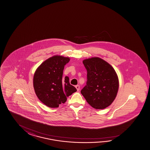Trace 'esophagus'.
Listing matches in <instances>:
<instances>
[{
	"label": "esophagus",
	"mask_w": 150,
	"mask_h": 150,
	"mask_svg": "<svg viewBox=\"0 0 150 150\" xmlns=\"http://www.w3.org/2000/svg\"><path fill=\"white\" fill-rule=\"evenodd\" d=\"M75 88H76L77 90V91H79V88H80V87H79V85H76V86H75Z\"/></svg>",
	"instance_id": "obj_1"
}]
</instances>
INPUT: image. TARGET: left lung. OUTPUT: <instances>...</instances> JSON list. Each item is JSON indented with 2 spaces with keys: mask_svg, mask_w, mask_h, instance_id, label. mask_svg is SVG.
Here are the masks:
<instances>
[{
  "mask_svg": "<svg viewBox=\"0 0 150 150\" xmlns=\"http://www.w3.org/2000/svg\"><path fill=\"white\" fill-rule=\"evenodd\" d=\"M87 71L86 84L81 92L88 103L103 109L112 103L119 88L118 78L109 64L98 57L83 62Z\"/></svg>",
  "mask_w": 150,
  "mask_h": 150,
  "instance_id": "left-lung-1",
  "label": "left lung"
}]
</instances>
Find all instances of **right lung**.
I'll use <instances>...</instances> for the list:
<instances>
[{"label": "right lung", "instance_id": "1", "mask_svg": "<svg viewBox=\"0 0 150 150\" xmlns=\"http://www.w3.org/2000/svg\"><path fill=\"white\" fill-rule=\"evenodd\" d=\"M68 57H52L42 63L33 77L35 92L40 100L50 108H57L64 103L67 98L76 92L69 77L62 79L63 70L69 62Z\"/></svg>", "mask_w": 150, "mask_h": 150}]
</instances>
